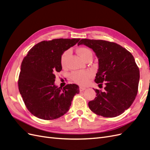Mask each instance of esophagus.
<instances>
[{
  "instance_id": "esophagus-1",
  "label": "esophagus",
  "mask_w": 150,
  "mask_h": 150,
  "mask_svg": "<svg viewBox=\"0 0 150 150\" xmlns=\"http://www.w3.org/2000/svg\"><path fill=\"white\" fill-rule=\"evenodd\" d=\"M86 89V88H83V87H80L79 88V91L81 92H82V91H84Z\"/></svg>"
}]
</instances>
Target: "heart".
<instances>
[{"label": "heart", "instance_id": "1", "mask_svg": "<svg viewBox=\"0 0 150 150\" xmlns=\"http://www.w3.org/2000/svg\"><path fill=\"white\" fill-rule=\"evenodd\" d=\"M76 52L83 61H84L88 56L92 55L91 50L84 47H80L76 49ZM70 54L69 51H66L63 52L61 57V65L62 67L66 66L67 59ZM93 76L91 72L88 71H81L72 72L71 74V79L81 86L86 85L88 83L89 79Z\"/></svg>", "mask_w": 150, "mask_h": 150}]
</instances>
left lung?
Returning a JSON list of instances; mask_svg holds the SVG:
<instances>
[{"instance_id":"left-lung-1","label":"left lung","mask_w":150,"mask_h":150,"mask_svg":"<svg viewBox=\"0 0 150 150\" xmlns=\"http://www.w3.org/2000/svg\"><path fill=\"white\" fill-rule=\"evenodd\" d=\"M92 49L98 59L95 82L105 85L104 91L94 89L96 97L88 103L95 114L106 117L121 115L131 106L138 93L139 68L128 51L115 42L83 39L78 45Z\"/></svg>"}]
</instances>
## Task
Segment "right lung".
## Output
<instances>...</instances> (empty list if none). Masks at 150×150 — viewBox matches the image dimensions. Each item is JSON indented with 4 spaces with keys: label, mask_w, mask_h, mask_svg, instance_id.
<instances>
[{
    "label": "right lung",
    "mask_w": 150,
    "mask_h": 150,
    "mask_svg": "<svg viewBox=\"0 0 150 150\" xmlns=\"http://www.w3.org/2000/svg\"><path fill=\"white\" fill-rule=\"evenodd\" d=\"M80 39H56L42 41L32 48L22 62L18 86L28 110L38 118L57 119L68 111L79 86L63 89L54 84L56 72L62 70L61 57Z\"/></svg>",
    "instance_id": "right-lung-1"
}]
</instances>
